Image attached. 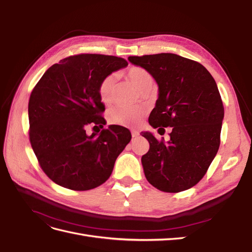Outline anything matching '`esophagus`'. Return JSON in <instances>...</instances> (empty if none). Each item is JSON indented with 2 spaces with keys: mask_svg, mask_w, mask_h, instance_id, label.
Here are the masks:
<instances>
[{
  "mask_svg": "<svg viewBox=\"0 0 252 252\" xmlns=\"http://www.w3.org/2000/svg\"><path fill=\"white\" fill-rule=\"evenodd\" d=\"M131 135H132V138H138V136L140 135V133H139V131H136V130H132L131 131Z\"/></svg>",
  "mask_w": 252,
  "mask_h": 252,
  "instance_id": "1",
  "label": "esophagus"
}]
</instances>
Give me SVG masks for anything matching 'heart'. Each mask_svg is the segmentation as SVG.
Listing matches in <instances>:
<instances>
[{"label": "heart", "mask_w": 252, "mask_h": 252, "mask_svg": "<svg viewBox=\"0 0 252 252\" xmlns=\"http://www.w3.org/2000/svg\"><path fill=\"white\" fill-rule=\"evenodd\" d=\"M124 75L142 94L148 93L155 86L154 77L142 67H129L127 70L124 71ZM116 85L117 80L113 74L106 75L100 81L97 86V94L102 103L108 105L112 102ZM145 114H146V110L143 107H123V106H118V107L111 109L108 112V122L111 125L134 127L141 123Z\"/></svg>", "instance_id": "b5f03b06"}]
</instances>
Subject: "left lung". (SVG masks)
Here are the masks:
<instances>
[{"label":"left lung","mask_w":252,"mask_h":252,"mask_svg":"<svg viewBox=\"0 0 252 252\" xmlns=\"http://www.w3.org/2000/svg\"><path fill=\"white\" fill-rule=\"evenodd\" d=\"M128 60L146 69L158 85L149 124L172 127L168 142L142 133L150 146L142 157L145 177L161 191H184L203 179L220 147L224 106L217 83L202 64L174 53Z\"/></svg>","instance_id":"8db88e82"}]
</instances>
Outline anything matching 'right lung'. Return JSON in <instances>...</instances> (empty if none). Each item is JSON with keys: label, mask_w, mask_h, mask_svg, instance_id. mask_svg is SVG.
Wrapping results in <instances>:
<instances>
[{"label": "right lung", "mask_w": 252, "mask_h": 252, "mask_svg": "<svg viewBox=\"0 0 252 252\" xmlns=\"http://www.w3.org/2000/svg\"><path fill=\"white\" fill-rule=\"evenodd\" d=\"M128 65L123 58L82 53L61 60L37 82L29 97V140L39 164L56 184L84 191L107 181L131 133L106 124L97 94L100 81ZM100 131V130H98Z\"/></svg>", "instance_id": "1"}]
</instances>
